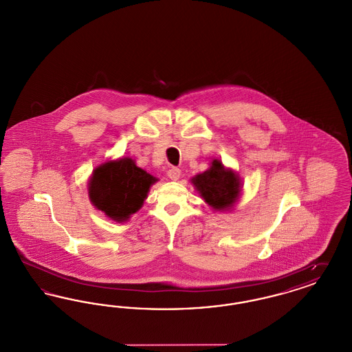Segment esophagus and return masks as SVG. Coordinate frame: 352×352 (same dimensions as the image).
<instances>
[{"label": "esophagus", "instance_id": "34e87169", "mask_svg": "<svg viewBox=\"0 0 352 352\" xmlns=\"http://www.w3.org/2000/svg\"><path fill=\"white\" fill-rule=\"evenodd\" d=\"M168 177L171 181H178L181 177V170L177 168H168Z\"/></svg>", "mask_w": 352, "mask_h": 352}]
</instances>
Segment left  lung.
Segmentation results:
<instances>
[{
  "mask_svg": "<svg viewBox=\"0 0 352 352\" xmlns=\"http://www.w3.org/2000/svg\"><path fill=\"white\" fill-rule=\"evenodd\" d=\"M204 201L218 211H230L239 199L241 182L231 168H224L220 160H214L204 173L191 179Z\"/></svg>",
  "mask_w": 352,
  "mask_h": 352,
  "instance_id": "8db88e82",
  "label": "left lung"
}]
</instances>
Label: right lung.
Instances as JSON below:
<instances>
[{"instance_id": "1", "label": "right lung", "mask_w": 352, "mask_h": 352, "mask_svg": "<svg viewBox=\"0 0 352 352\" xmlns=\"http://www.w3.org/2000/svg\"><path fill=\"white\" fill-rule=\"evenodd\" d=\"M158 179L138 168L132 158L108 161L94 170L88 182L91 203L108 218L122 223L135 214Z\"/></svg>"}]
</instances>
